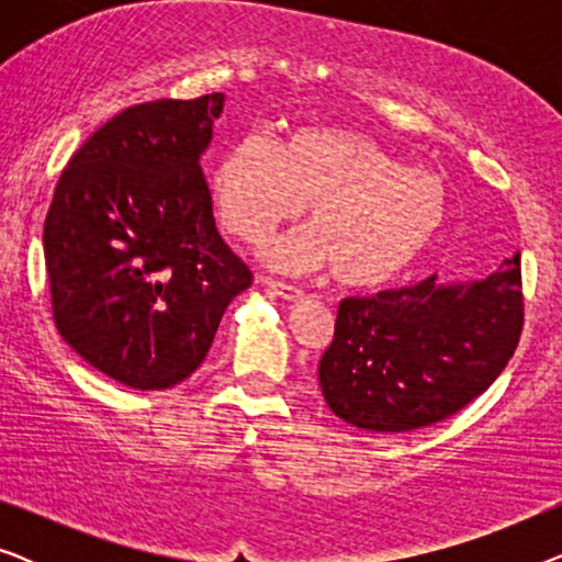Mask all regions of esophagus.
Listing matches in <instances>:
<instances>
[{
  "label": "esophagus",
  "instance_id": "1",
  "mask_svg": "<svg viewBox=\"0 0 562 562\" xmlns=\"http://www.w3.org/2000/svg\"><path fill=\"white\" fill-rule=\"evenodd\" d=\"M258 283H263L266 289H271L276 296H281V299H283V302H289V304L304 302V291H302V289H296V286H289V283H281V281L266 279V276H260Z\"/></svg>",
  "mask_w": 562,
  "mask_h": 562
}]
</instances>
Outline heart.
<instances>
[{"label": "heart", "mask_w": 562, "mask_h": 562, "mask_svg": "<svg viewBox=\"0 0 562 562\" xmlns=\"http://www.w3.org/2000/svg\"><path fill=\"white\" fill-rule=\"evenodd\" d=\"M227 233L256 243L281 222L310 227L276 237L260 256L279 271L333 268L345 289L394 283L440 240L450 196L440 176L409 168L371 135L306 125L273 145L248 135L212 171Z\"/></svg>", "instance_id": "1"}]
</instances>
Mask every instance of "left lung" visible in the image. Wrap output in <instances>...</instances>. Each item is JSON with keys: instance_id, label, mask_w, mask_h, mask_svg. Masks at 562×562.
Returning <instances> with one entry per match:
<instances>
[{"instance_id": "8db88e82", "label": "left lung", "mask_w": 562, "mask_h": 562, "mask_svg": "<svg viewBox=\"0 0 562 562\" xmlns=\"http://www.w3.org/2000/svg\"><path fill=\"white\" fill-rule=\"evenodd\" d=\"M519 252L486 279L440 281L342 299L319 360L335 417L366 432H412L481 396L521 333Z\"/></svg>"}]
</instances>
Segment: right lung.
Instances as JSON below:
<instances>
[{
    "instance_id": "obj_1",
    "label": "right lung",
    "mask_w": 562,
    "mask_h": 562,
    "mask_svg": "<svg viewBox=\"0 0 562 562\" xmlns=\"http://www.w3.org/2000/svg\"><path fill=\"white\" fill-rule=\"evenodd\" d=\"M222 106L214 91L120 112L68 160L45 217L58 333L130 389L189 379L252 283L217 233L202 171Z\"/></svg>"
}]
</instances>
